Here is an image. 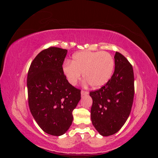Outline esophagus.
<instances>
[{
  "mask_svg": "<svg viewBox=\"0 0 158 158\" xmlns=\"http://www.w3.org/2000/svg\"><path fill=\"white\" fill-rule=\"evenodd\" d=\"M88 92H87V91H84V90H82L81 91V95H88Z\"/></svg>",
  "mask_w": 158,
  "mask_h": 158,
  "instance_id": "esophagus-1",
  "label": "esophagus"
}]
</instances>
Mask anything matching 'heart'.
I'll return each instance as SVG.
<instances>
[{
    "label": "heart",
    "mask_w": 158,
    "mask_h": 158,
    "mask_svg": "<svg viewBox=\"0 0 158 158\" xmlns=\"http://www.w3.org/2000/svg\"><path fill=\"white\" fill-rule=\"evenodd\" d=\"M114 59L109 52L84 51L76 52L72 62L63 65V72L71 85H76L84 74V78L92 88L106 85L114 70Z\"/></svg>",
    "instance_id": "b5f03b06"
}]
</instances>
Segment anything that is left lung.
<instances>
[{
  "label": "left lung",
  "mask_w": 158,
  "mask_h": 158,
  "mask_svg": "<svg viewBox=\"0 0 158 158\" xmlns=\"http://www.w3.org/2000/svg\"><path fill=\"white\" fill-rule=\"evenodd\" d=\"M114 72L101 88L89 92L93 103L91 119L94 127L103 136L117 132L131 113L135 94L132 66L120 52H116Z\"/></svg>",
  "instance_id": "1"
}]
</instances>
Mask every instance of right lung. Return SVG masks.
Segmentation results:
<instances>
[{"mask_svg": "<svg viewBox=\"0 0 158 158\" xmlns=\"http://www.w3.org/2000/svg\"><path fill=\"white\" fill-rule=\"evenodd\" d=\"M67 50L51 47L33 59L28 70V103L32 116L45 132L61 136L73 121V111L81 99L63 72Z\"/></svg>", "mask_w": 158, "mask_h": 158, "instance_id": "right-lung-1", "label": "right lung"}]
</instances>
